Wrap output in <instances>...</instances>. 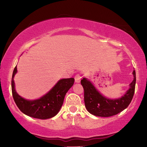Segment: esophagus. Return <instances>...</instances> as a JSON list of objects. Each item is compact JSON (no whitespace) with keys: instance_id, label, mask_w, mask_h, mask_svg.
<instances>
[{"instance_id":"esophagus-1","label":"esophagus","mask_w":147,"mask_h":147,"mask_svg":"<svg viewBox=\"0 0 147 147\" xmlns=\"http://www.w3.org/2000/svg\"><path fill=\"white\" fill-rule=\"evenodd\" d=\"M74 79H75V82L76 83H80V80H81V76L79 74H78L75 76V77H74Z\"/></svg>"}]
</instances>
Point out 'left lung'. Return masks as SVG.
Returning a JSON list of instances; mask_svg holds the SVG:
<instances>
[{"label":"left lung","instance_id":"obj_1","mask_svg":"<svg viewBox=\"0 0 147 147\" xmlns=\"http://www.w3.org/2000/svg\"><path fill=\"white\" fill-rule=\"evenodd\" d=\"M134 79L126 94L118 99H109L102 95L92 83L85 78L81 80L84 89L85 107L90 114L96 116L110 117L124 110L131 102L135 90L136 72H133Z\"/></svg>","mask_w":147,"mask_h":147}]
</instances>
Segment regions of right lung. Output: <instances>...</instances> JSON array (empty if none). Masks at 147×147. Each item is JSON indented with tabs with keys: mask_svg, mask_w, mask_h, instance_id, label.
I'll return each instance as SVG.
<instances>
[{
	"mask_svg": "<svg viewBox=\"0 0 147 147\" xmlns=\"http://www.w3.org/2000/svg\"><path fill=\"white\" fill-rule=\"evenodd\" d=\"M17 66V65H16ZM14 67L12 76L11 87L14 100L20 110L28 116L46 119L55 116L63 104L64 96L73 85V78L59 80L46 95L35 100H27L19 95L14 88V76L17 73V67Z\"/></svg>",
	"mask_w": 147,
	"mask_h": 147,
	"instance_id": "right-lung-1",
	"label": "right lung"
}]
</instances>
